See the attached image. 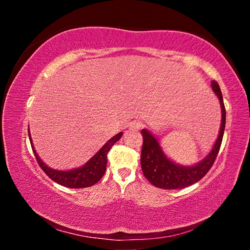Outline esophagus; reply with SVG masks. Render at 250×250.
Wrapping results in <instances>:
<instances>
[{
	"label": "esophagus",
	"mask_w": 250,
	"mask_h": 250,
	"mask_svg": "<svg viewBox=\"0 0 250 250\" xmlns=\"http://www.w3.org/2000/svg\"><path fill=\"white\" fill-rule=\"evenodd\" d=\"M141 126H142V124L139 120H134V121H132L130 124V130H140L141 129Z\"/></svg>",
	"instance_id": "esophagus-1"
}]
</instances>
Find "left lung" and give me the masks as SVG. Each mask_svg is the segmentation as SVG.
<instances>
[{"label":"left lung","mask_w":250,"mask_h":250,"mask_svg":"<svg viewBox=\"0 0 250 250\" xmlns=\"http://www.w3.org/2000/svg\"><path fill=\"white\" fill-rule=\"evenodd\" d=\"M211 89L217 95L222 107V125L219 134L213 149L209 154L196 166L181 167L172 162L167 155L163 153L162 149L156 139L149 131L143 129L141 133L143 135V145L141 151V167L143 174L152 185L160 188L176 189L183 188L200 181L210 170L216 160L218 151L221 149L223 141L224 130L226 124V110L224 105L221 88L217 82H211Z\"/></svg>","instance_id":"8db88e82"}]
</instances>
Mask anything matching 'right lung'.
Here are the masks:
<instances>
[{"instance_id":"add662e5","label":"right lung","mask_w":250,"mask_h":250,"mask_svg":"<svg viewBox=\"0 0 250 250\" xmlns=\"http://www.w3.org/2000/svg\"><path fill=\"white\" fill-rule=\"evenodd\" d=\"M121 135L122 132L118 133L115 137L110 139V140L105 143V145L101 147V149L97 152V153L92 156L83 167L70 171H57L48 167L43 161L40 159V156L37 155L35 149H34L31 134H29L28 131V137L29 141H31L34 155H35L37 163H39L42 170H43L46 173V175H48L49 179H52L54 182L70 188H89V186L95 185L97 182L104 176L105 167H107L108 152L111 149L112 146L121 138Z\"/></svg>"}]
</instances>
